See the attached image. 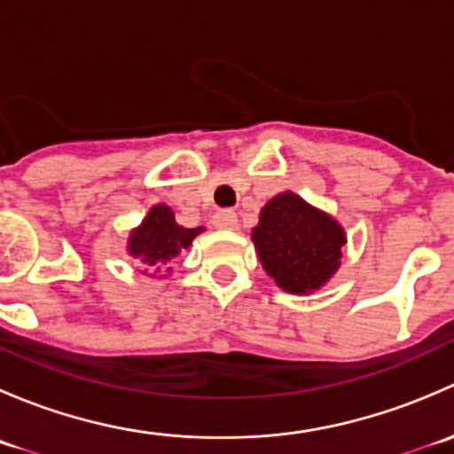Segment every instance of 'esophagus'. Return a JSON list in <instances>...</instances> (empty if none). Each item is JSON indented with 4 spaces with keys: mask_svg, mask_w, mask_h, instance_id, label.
Here are the masks:
<instances>
[{
    "mask_svg": "<svg viewBox=\"0 0 454 454\" xmlns=\"http://www.w3.org/2000/svg\"><path fill=\"white\" fill-rule=\"evenodd\" d=\"M213 226L222 228V231H235L237 228V215L232 210H217L213 215Z\"/></svg>",
    "mask_w": 454,
    "mask_h": 454,
    "instance_id": "esophagus-1",
    "label": "esophagus"
}]
</instances>
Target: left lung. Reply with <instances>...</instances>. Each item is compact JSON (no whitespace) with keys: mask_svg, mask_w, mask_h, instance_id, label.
<instances>
[{"mask_svg":"<svg viewBox=\"0 0 454 454\" xmlns=\"http://www.w3.org/2000/svg\"><path fill=\"white\" fill-rule=\"evenodd\" d=\"M253 244L281 290L312 294L340 268L347 235L336 219L286 191L261 208Z\"/></svg>","mask_w":454,"mask_h":454,"instance_id":"8db88e82","label":"left lung"}]
</instances>
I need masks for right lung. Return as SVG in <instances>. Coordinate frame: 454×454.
Instances as JSON below:
<instances>
[{"mask_svg":"<svg viewBox=\"0 0 454 454\" xmlns=\"http://www.w3.org/2000/svg\"><path fill=\"white\" fill-rule=\"evenodd\" d=\"M204 228H184L176 222V215L167 204H158L149 210L138 228H134L127 244V253L155 270L171 263L182 250L193 244Z\"/></svg>","mask_w":454,"mask_h":454,"instance_id":"1","label":"right lung"}]
</instances>
